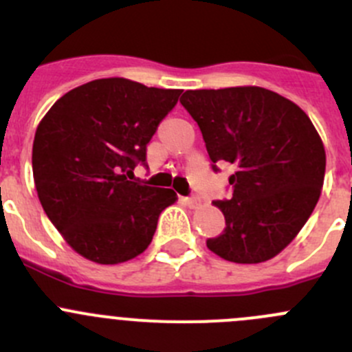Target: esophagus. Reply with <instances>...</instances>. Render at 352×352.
I'll list each match as a JSON object with an SVG mask.
<instances>
[{
    "label": "esophagus",
    "mask_w": 352,
    "mask_h": 352,
    "mask_svg": "<svg viewBox=\"0 0 352 352\" xmlns=\"http://www.w3.org/2000/svg\"><path fill=\"white\" fill-rule=\"evenodd\" d=\"M186 202L189 208H196V206H199V202H201V199H199L197 196H189V197H186Z\"/></svg>",
    "instance_id": "obj_1"
}]
</instances>
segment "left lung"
Returning <instances> with one entry per match:
<instances>
[{
    "label": "left lung",
    "instance_id": "8db88e82",
    "mask_svg": "<svg viewBox=\"0 0 352 352\" xmlns=\"http://www.w3.org/2000/svg\"><path fill=\"white\" fill-rule=\"evenodd\" d=\"M180 104L201 129L211 168L232 163V196L214 204L225 230L206 240L236 264L278 255L314 212L325 175V150L310 117L258 87L187 90Z\"/></svg>",
    "mask_w": 352,
    "mask_h": 352
}]
</instances>
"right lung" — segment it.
Instances as JSON below:
<instances>
[{
    "label": "right lung",
    "mask_w": 352,
    "mask_h": 352,
    "mask_svg": "<svg viewBox=\"0 0 352 352\" xmlns=\"http://www.w3.org/2000/svg\"><path fill=\"white\" fill-rule=\"evenodd\" d=\"M182 90L104 78L63 95L41 120L32 148L38 201L74 250L97 264L143 254L172 189L144 186L146 144Z\"/></svg>",
    "instance_id": "add662e5"
}]
</instances>
